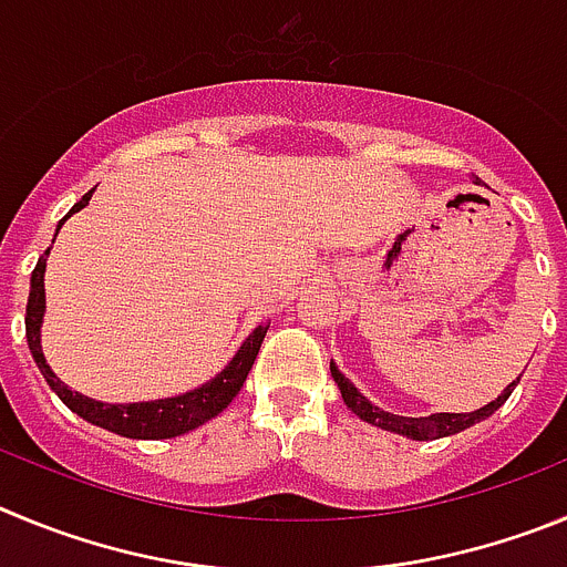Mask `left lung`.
Instances as JSON below:
<instances>
[{
	"instance_id": "left-lung-1",
	"label": "left lung",
	"mask_w": 567,
	"mask_h": 567,
	"mask_svg": "<svg viewBox=\"0 0 567 567\" xmlns=\"http://www.w3.org/2000/svg\"><path fill=\"white\" fill-rule=\"evenodd\" d=\"M330 375H333V381L339 384L347 410H353L361 421L372 423V426H381V430L395 432V435H406L412 437V441H435V437H446V435H455V432L468 430L472 423L483 421V417H488L494 410H499V406L506 404V398L512 395V390L519 381V379L512 381L506 390L494 398L492 404L481 406V410H474V412H435V415L430 417H404V415H392V412H384L381 406L370 404V401H367V398L350 384V379L341 375L339 367H336L333 361H330Z\"/></svg>"
}]
</instances>
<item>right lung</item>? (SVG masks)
I'll return each mask as SVG.
<instances>
[{
	"mask_svg": "<svg viewBox=\"0 0 567 567\" xmlns=\"http://www.w3.org/2000/svg\"><path fill=\"white\" fill-rule=\"evenodd\" d=\"M95 192V188H93ZM93 192H86L70 214H75L79 208H84L93 197ZM68 214V217H70ZM64 217V220H68ZM64 220L59 223V228L64 226ZM48 254L39 257L33 274H30V296H28V316H24V333H28V347L30 355H33L35 367L42 370L44 381L50 384V390L75 412L84 421L95 423L101 430H110L115 435L124 437H137V441H161V437H177L188 430H197L206 421H212L214 415H220L228 404L234 401V395L239 392V386L246 384L248 370H251L254 359H257L259 347H262L265 333L271 328V321H262L246 341L237 350L228 367L223 372H217L212 381H206L203 386L192 392H183L175 398H157V401H141V404H104V401H93V398L81 395V392L70 390L64 381L55 379V372L50 370V364L44 361L42 353V316H44V268H48Z\"/></svg>",
	"mask_w": 567,
	"mask_h": 567,
	"instance_id": "obj_1",
	"label": "right lung"
}]
</instances>
